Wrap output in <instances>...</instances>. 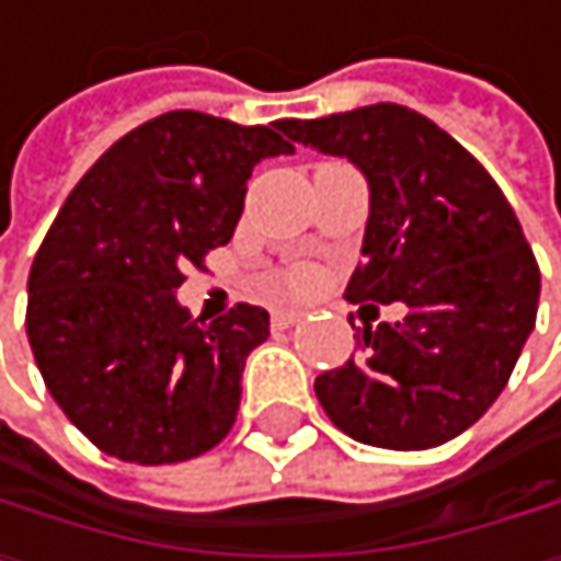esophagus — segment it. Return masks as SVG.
<instances>
[{
    "label": "esophagus",
    "instance_id": "esophagus-1",
    "mask_svg": "<svg viewBox=\"0 0 561 561\" xmlns=\"http://www.w3.org/2000/svg\"><path fill=\"white\" fill-rule=\"evenodd\" d=\"M300 318H304V311H294V307H284V311H274V314H271L274 328H290V324H297Z\"/></svg>",
    "mask_w": 561,
    "mask_h": 561
}]
</instances>
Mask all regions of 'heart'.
Listing matches in <instances>:
<instances>
[{
	"mask_svg": "<svg viewBox=\"0 0 561 561\" xmlns=\"http://www.w3.org/2000/svg\"><path fill=\"white\" fill-rule=\"evenodd\" d=\"M311 280H314L311 274L300 271V274H294V277H290V287H294V290H304V287H311Z\"/></svg>",
	"mask_w": 561,
	"mask_h": 561,
	"instance_id": "1",
	"label": "heart"
}]
</instances>
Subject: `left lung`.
I'll return each mask as SVG.
<instances>
[{
    "label": "left lung",
    "instance_id": "1",
    "mask_svg": "<svg viewBox=\"0 0 561 561\" xmlns=\"http://www.w3.org/2000/svg\"><path fill=\"white\" fill-rule=\"evenodd\" d=\"M284 133L368 180L364 261L344 297L408 307L394 324H364L360 354L314 381L321 408L375 448L451 442L502 394L536 328L542 277L515 210L458 139L408 106L284 119Z\"/></svg>",
    "mask_w": 561,
    "mask_h": 561
}]
</instances>
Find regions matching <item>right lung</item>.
<instances>
[{
    "mask_svg": "<svg viewBox=\"0 0 561 561\" xmlns=\"http://www.w3.org/2000/svg\"><path fill=\"white\" fill-rule=\"evenodd\" d=\"M284 136V119L163 113L116 139L56 214L30 271L25 334L49 394L100 451L173 465L233 428L271 314L237 304L204 324L176 287L233 237L254 167L294 153Z\"/></svg>",
    "mask_w": 561,
    "mask_h": 561,
    "instance_id": "add662e5",
    "label": "right lung"
}]
</instances>
